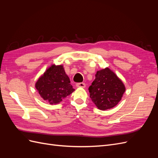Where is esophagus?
Returning a JSON list of instances; mask_svg holds the SVG:
<instances>
[{
  "label": "esophagus",
  "instance_id": "esophagus-1",
  "mask_svg": "<svg viewBox=\"0 0 158 158\" xmlns=\"http://www.w3.org/2000/svg\"><path fill=\"white\" fill-rule=\"evenodd\" d=\"M76 87H77V88H85V83H83V82H80V83L76 84Z\"/></svg>",
  "mask_w": 158,
  "mask_h": 158
}]
</instances>
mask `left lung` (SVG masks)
<instances>
[{
  "instance_id": "left-lung-1",
  "label": "left lung",
  "mask_w": 158,
  "mask_h": 158,
  "mask_svg": "<svg viewBox=\"0 0 158 158\" xmlns=\"http://www.w3.org/2000/svg\"><path fill=\"white\" fill-rule=\"evenodd\" d=\"M89 97L96 107L105 111L116 106L125 92V86L109 68L98 70L89 87Z\"/></svg>"
}]
</instances>
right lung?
Masks as SVG:
<instances>
[{"instance_id": "obj_1", "label": "right lung", "mask_w": 158, "mask_h": 158, "mask_svg": "<svg viewBox=\"0 0 158 158\" xmlns=\"http://www.w3.org/2000/svg\"><path fill=\"white\" fill-rule=\"evenodd\" d=\"M40 96L50 104L60 103L75 90L63 65H51L35 83Z\"/></svg>"}]
</instances>
